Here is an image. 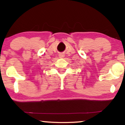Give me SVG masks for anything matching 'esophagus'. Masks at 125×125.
Instances as JSON below:
<instances>
[{
    "instance_id": "1",
    "label": "esophagus",
    "mask_w": 125,
    "mask_h": 125,
    "mask_svg": "<svg viewBox=\"0 0 125 125\" xmlns=\"http://www.w3.org/2000/svg\"><path fill=\"white\" fill-rule=\"evenodd\" d=\"M59 57L60 58H63L64 57V54L62 53H60L59 54Z\"/></svg>"
}]
</instances>
